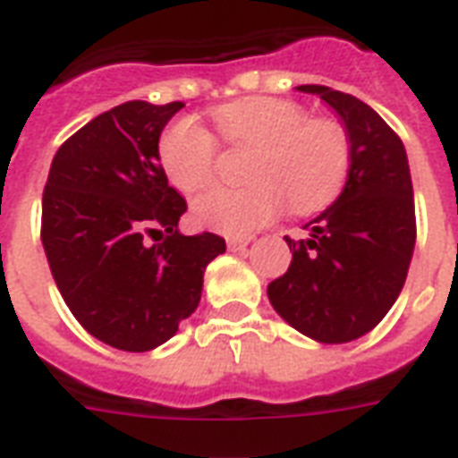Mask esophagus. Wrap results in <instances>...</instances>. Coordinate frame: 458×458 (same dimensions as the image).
<instances>
[{"label":"esophagus","mask_w":458,"mask_h":458,"mask_svg":"<svg viewBox=\"0 0 458 458\" xmlns=\"http://www.w3.org/2000/svg\"><path fill=\"white\" fill-rule=\"evenodd\" d=\"M252 242V237H228V250L230 252H244Z\"/></svg>","instance_id":"1"}]
</instances>
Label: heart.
Returning <instances> with one entry per match:
<instances>
[{
  "label": "heart",
  "instance_id": "obj_1",
  "mask_svg": "<svg viewBox=\"0 0 458 458\" xmlns=\"http://www.w3.org/2000/svg\"><path fill=\"white\" fill-rule=\"evenodd\" d=\"M228 144L257 146L250 160V187H214L191 204L199 228L223 235H247L293 211L312 214L341 194L351 167V144L334 120H310L302 105L284 98H242L214 113ZM218 144L194 117L173 122L158 141L167 182L182 194L211 184Z\"/></svg>",
  "mask_w": 458,
  "mask_h": 458
}]
</instances>
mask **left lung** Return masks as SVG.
<instances>
[{"mask_svg":"<svg viewBox=\"0 0 458 458\" xmlns=\"http://www.w3.org/2000/svg\"><path fill=\"white\" fill-rule=\"evenodd\" d=\"M338 114L351 144L344 191L285 242L293 261L267 295L293 329L319 344L365 336L392 310L415 247L413 182L394 129L355 96L305 83Z\"/></svg>","mask_w":458,"mask_h":458,"instance_id":"8db88e82","label":"left lung"}]
</instances>
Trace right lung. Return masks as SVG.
Returning <instances> with one entry per match:
<instances>
[{
  "mask_svg": "<svg viewBox=\"0 0 458 458\" xmlns=\"http://www.w3.org/2000/svg\"><path fill=\"white\" fill-rule=\"evenodd\" d=\"M184 103L129 100L59 146L43 191V240L66 307L98 341L146 353L199 307L214 233L177 230L187 201L167 184L160 131ZM154 244L148 242V235Z\"/></svg>",
  "mask_w": 458,
  "mask_h": 458,
  "instance_id": "right-lung-1",
  "label": "right lung"
}]
</instances>
